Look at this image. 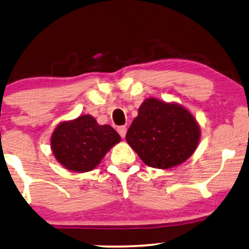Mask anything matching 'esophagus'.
I'll return each instance as SVG.
<instances>
[{
    "label": "esophagus",
    "instance_id": "1",
    "mask_svg": "<svg viewBox=\"0 0 249 249\" xmlns=\"http://www.w3.org/2000/svg\"><path fill=\"white\" fill-rule=\"evenodd\" d=\"M126 131H127V128H126V126H120V127H117V132L120 133V135L123 137H125L126 135Z\"/></svg>",
    "mask_w": 249,
    "mask_h": 249
}]
</instances>
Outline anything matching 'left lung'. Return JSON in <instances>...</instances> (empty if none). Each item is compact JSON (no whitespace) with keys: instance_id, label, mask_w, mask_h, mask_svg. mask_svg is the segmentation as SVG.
Segmentation results:
<instances>
[{"instance_id":"1","label":"left lung","mask_w":249,"mask_h":249,"mask_svg":"<svg viewBox=\"0 0 249 249\" xmlns=\"http://www.w3.org/2000/svg\"><path fill=\"white\" fill-rule=\"evenodd\" d=\"M200 126L192 114L176 103L147 98L132 122L126 142L146 165L170 169L194 154Z\"/></svg>"}]
</instances>
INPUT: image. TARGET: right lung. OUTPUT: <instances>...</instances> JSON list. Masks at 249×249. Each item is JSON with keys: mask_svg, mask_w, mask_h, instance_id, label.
<instances>
[{"mask_svg": "<svg viewBox=\"0 0 249 249\" xmlns=\"http://www.w3.org/2000/svg\"><path fill=\"white\" fill-rule=\"evenodd\" d=\"M118 142L121 136L112 126L99 125L90 115H81L55 127L51 135V150L55 160L66 169L88 172Z\"/></svg>", "mask_w": 249, "mask_h": 249, "instance_id": "right-lung-1", "label": "right lung"}]
</instances>
